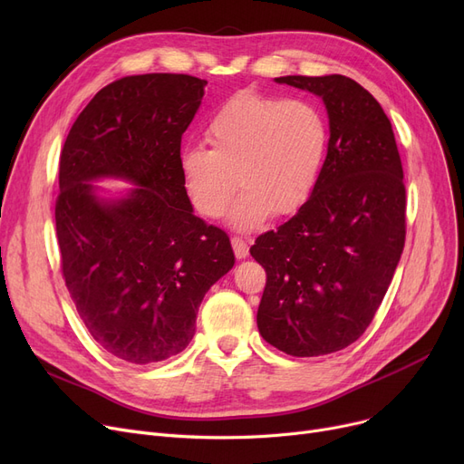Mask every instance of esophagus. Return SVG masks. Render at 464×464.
<instances>
[{"instance_id":"34e87169","label":"esophagus","mask_w":464,"mask_h":464,"mask_svg":"<svg viewBox=\"0 0 464 464\" xmlns=\"http://www.w3.org/2000/svg\"><path fill=\"white\" fill-rule=\"evenodd\" d=\"M231 246H233V252H235V257H237V259L248 257V245H246L245 238L233 237V238H231Z\"/></svg>"}]
</instances>
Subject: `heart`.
Instances as JSON below:
<instances>
[{
    "label": "heart",
    "mask_w": 464,
    "mask_h": 464,
    "mask_svg": "<svg viewBox=\"0 0 464 464\" xmlns=\"http://www.w3.org/2000/svg\"><path fill=\"white\" fill-rule=\"evenodd\" d=\"M205 144H186L177 161L193 208L218 218L231 199L227 222L238 231L259 227L275 212L306 203L329 150V124L310 102L238 92L207 124Z\"/></svg>",
    "instance_id": "b5f03b06"
}]
</instances>
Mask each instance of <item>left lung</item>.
I'll use <instances>...</instances> for the list:
<instances>
[{"instance_id": "left-lung-1", "label": "left lung", "mask_w": 464, "mask_h": 464, "mask_svg": "<svg viewBox=\"0 0 464 464\" xmlns=\"http://www.w3.org/2000/svg\"><path fill=\"white\" fill-rule=\"evenodd\" d=\"M318 95L329 150L297 214L257 237L266 271L257 329L294 357L327 355L367 331L393 280L406 235V189L392 121L344 75L275 79Z\"/></svg>"}]
</instances>
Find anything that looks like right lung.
Wrapping results in <instances>:
<instances>
[{
  "label": "right lung",
  "mask_w": 464,
  "mask_h": 464,
  "mask_svg": "<svg viewBox=\"0 0 464 464\" xmlns=\"http://www.w3.org/2000/svg\"><path fill=\"white\" fill-rule=\"evenodd\" d=\"M205 86L170 72L120 79L93 95L60 156L65 285L95 343L128 362L180 353L205 294L235 265L229 237L193 214L177 161Z\"/></svg>",
  "instance_id": "right-lung-1"
}]
</instances>
